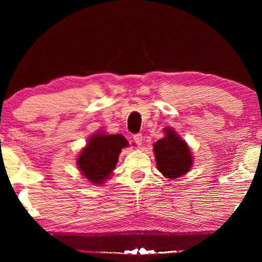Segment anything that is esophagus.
<instances>
[{"label": "esophagus", "mask_w": 262, "mask_h": 262, "mask_svg": "<svg viewBox=\"0 0 262 262\" xmlns=\"http://www.w3.org/2000/svg\"><path fill=\"white\" fill-rule=\"evenodd\" d=\"M133 140H134V142L139 145V147H141L142 142H143V136H142V134H136L134 135V137H133Z\"/></svg>", "instance_id": "esophagus-1"}]
</instances>
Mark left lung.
<instances>
[{
    "label": "left lung",
    "mask_w": 262,
    "mask_h": 262,
    "mask_svg": "<svg viewBox=\"0 0 262 262\" xmlns=\"http://www.w3.org/2000/svg\"><path fill=\"white\" fill-rule=\"evenodd\" d=\"M164 134L165 136L154 144L156 165L165 178L177 179L192 168V151L173 128H164Z\"/></svg>",
    "instance_id": "8db88e82"
}]
</instances>
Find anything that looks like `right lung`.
<instances>
[{
    "label": "right lung",
    "mask_w": 262,
    "mask_h": 262,
    "mask_svg": "<svg viewBox=\"0 0 262 262\" xmlns=\"http://www.w3.org/2000/svg\"><path fill=\"white\" fill-rule=\"evenodd\" d=\"M127 147L129 143L121 134H107L103 129L96 132L79 151L76 159L78 170L89 183L103 185L113 174L119 155Z\"/></svg>",
    "instance_id": "add662e5"
}]
</instances>
